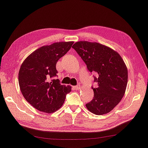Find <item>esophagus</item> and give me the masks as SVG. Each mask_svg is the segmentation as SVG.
Returning <instances> with one entry per match:
<instances>
[{"label":"esophagus","mask_w":148,"mask_h":148,"mask_svg":"<svg viewBox=\"0 0 148 148\" xmlns=\"http://www.w3.org/2000/svg\"><path fill=\"white\" fill-rule=\"evenodd\" d=\"M74 89L75 90H79V89H80V85H76V86H74Z\"/></svg>","instance_id":"34e87169"}]
</instances>
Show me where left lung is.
I'll use <instances>...</instances> for the list:
<instances>
[{
  "instance_id": "obj_1",
  "label": "left lung",
  "mask_w": 148,
  "mask_h": 148,
  "mask_svg": "<svg viewBox=\"0 0 148 148\" xmlns=\"http://www.w3.org/2000/svg\"><path fill=\"white\" fill-rule=\"evenodd\" d=\"M90 72H96L94 98L86 104L95 115L112 111L123 97L128 83V69L117 52L97 42L79 41L72 46Z\"/></svg>"
}]
</instances>
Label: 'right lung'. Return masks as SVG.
I'll use <instances>...</instances> for the list:
<instances>
[{"label":"right lung","mask_w":148,"mask_h":148,"mask_svg":"<svg viewBox=\"0 0 148 148\" xmlns=\"http://www.w3.org/2000/svg\"><path fill=\"white\" fill-rule=\"evenodd\" d=\"M74 42H60L44 45L26 58L18 72L20 89L34 108L47 114L60 109L71 86L62 85L57 76L58 60L70 50Z\"/></svg>","instance_id":"add662e5"}]
</instances>
